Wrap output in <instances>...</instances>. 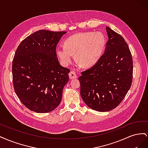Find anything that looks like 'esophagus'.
I'll return each instance as SVG.
<instances>
[{
  "instance_id": "esophagus-1",
  "label": "esophagus",
  "mask_w": 148,
  "mask_h": 148,
  "mask_svg": "<svg viewBox=\"0 0 148 148\" xmlns=\"http://www.w3.org/2000/svg\"><path fill=\"white\" fill-rule=\"evenodd\" d=\"M77 77H78L77 75L74 71H71L69 73V78L70 79H75V78H77Z\"/></svg>"
}]
</instances>
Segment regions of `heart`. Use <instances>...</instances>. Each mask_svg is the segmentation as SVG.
<instances>
[{
  "mask_svg": "<svg viewBox=\"0 0 148 148\" xmlns=\"http://www.w3.org/2000/svg\"><path fill=\"white\" fill-rule=\"evenodd\" d=\"M105 45L104 36L100 33H78L70 36L65 41V46L57 49V55L63 64L66 65L75 59L83 67L95 65L101 56Z\"/></svg>",
  "mask_w": 148,
  "mask_h": 148,
  "instance_id": "b5f03b06",
  "label": "heart"
}]
</instances>
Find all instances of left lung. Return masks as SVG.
Returning <instances> with one entry per match:
<instances>
[{"label": "left lung", "mask_w": 148, "mask_h": 148, "mask_svg": "<svg viewBox=\"0 0 148 148\" xmlns=\"http://www.w3.org/2000/svg\"><path fill=\"white\" fill-rule=\"evenodd\" d=\"M108 41L104 53L91 69L79 77L80 94L89 108L110 111L123 101L133 79V59L120 34L106 26Z\"/></svg>", "instance_id": "8db88e82"}]
</instances>
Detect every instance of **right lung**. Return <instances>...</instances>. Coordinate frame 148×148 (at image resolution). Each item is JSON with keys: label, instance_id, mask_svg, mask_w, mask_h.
Here are the masks:
<instances>
[{"label": "right lung", "instance_id": "add662e5", "mask_svg": "<svg viewBox=\"0 0 148 148\" xmlns=\"http://www.w3.org/2000/svg\"><path fill=\"white\" fill-rule=\"evenodd\" d=\"M66 33L39 30L16 49L12 61L13 88L22 104L31 110L47 113L60 104L70 69L60 65L56 47Z\"/></svg>", "mask_w": 148, "mask_h": 148}]
</instances>
